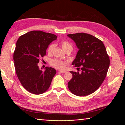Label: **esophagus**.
Instances as JSON below:
<instances>
[{
    "label": "esophagus",
    "mask_w": 125,
    "mask_h": 125,
    "mask_svg": "<svg viewBox=\"0 0 125 125\" xmlns=\"http://www.w3.org/2000/svg\"><path fill=\"white\" fill-rule=\"evenodd\" d=\"M59 72L62 73H66L65 71H63V70H59Z\"/></svg>",
    "instance_id": "1"
}]
</instances>
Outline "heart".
I'll return each mask as SVG.
<instances>
[{"label": "heart", "instance_id": "obj_1", "mask_svg": "<svg viewBox=\"0 0 125 125\" xmlns=\"http://www.w3.org/2000/svg\"><path fill=\"white\" fill-rule=\"evenodd\" d=\"M61 46L64 52H66L67 51H72L73 50V46L72 45L67 41H63L61 43ZM55 48V45L52 44L48 48L47 52L49 54H51ZM51 65L56 68L58 69H63L66 66V62L61 60L54 59H52L50 62Z\"/></svg>", "mask_w": 125, "mask_h": 125}]
</instances>
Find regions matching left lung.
I'll return each mask as SVG.
<instances>
[{"mask_svg":"<svg viewBox=\"0 0 125 125\" xmlns=\"http://www.w3.org/2000/svg\"><path fill=\"white\" fill-rule=\"evenodd\" d=\"M67 36L79 49L72 64L81 72L70 71L73 78L68 82L72 93L79 96L88 95L99 88L109 66V58L103 43L89 34L78 33Z\"/></svg>","mask_w":125,"mask_h":125,"instance_id":"1","label":"left lung"}]
</instances>
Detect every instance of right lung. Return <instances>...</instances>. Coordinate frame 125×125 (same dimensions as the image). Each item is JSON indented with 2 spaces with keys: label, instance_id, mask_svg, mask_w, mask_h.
Listing matches in <instances>:
<instances>
[{
  "label": "right lung",
  "instance_id": "1",
  "mask_svg": "<svg viewBox=\"0 0 125 125\" xmlns=\"http://www.w3.org/2000/svg\"><path fill=\"white\" fill-rule=\"evenodd\" d=\"M57 37L53 34L32 31L21 36L17 42L13 54L15 69L22 85L30 93H43L50 86L56 70L47 67L43 71L38 63Z\"/></svg>",
  "mask_w": 125,
  "mask_h": 125
}]
</instances>
